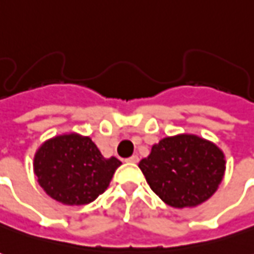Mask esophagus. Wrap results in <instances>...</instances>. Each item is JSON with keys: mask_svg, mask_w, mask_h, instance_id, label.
Returning <instances> with one entry per match:
<instances>
[{"mask_svg": "<svg viewBox=\"0 0 254 254\" xmlns=\"http://www.w3.org/2000/svg\"><path fill=\"white\" fill-rule=\"evenodd\" d=\"M127 162H132V164H137L139 162V157L137 155H132L130 158H127Z\"/></svg>", "mask_w": 254, "mask_h": 254, "instance_id": "34e87169", "label": "esophagus"}]
</instances>
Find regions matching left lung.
Instances as JSON below:
<instances>
[{
    "label": "left lung",
    "instance_id": "1",
    "mask_svg": "<svg viewBox=\"0 0 254 254\" xmlns=\"http://www.w3.org/2000/svg\"><path fill=\"white\" fill-rule=\"evenodd\" d=\"M139 168L165 203L182 209L201 205L216 192L224 177L226 159L212 141L177 134L152 145Z\"/></svg>",
    "mask_w": 254,
    "mask_h": 254
}]
</instances>
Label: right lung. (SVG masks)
<instances>
[{
  "instance_id": "1",
  "label": "right lung",
  "mask_w": 254,
  "mask_h": 254,
  "mask_svg": "<svg viewBox=\"0 0 254 254\" xmlns=\"http://www.w3.org/2000/svg\"><path fill=\"white\" fill-rule=\"evenodd\" d=\"M121 161L104 158L88 136L65 133L47 140L34 155V173L51 198L86 205L103 194Z\"/></svg>"
}]
</instances>
